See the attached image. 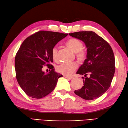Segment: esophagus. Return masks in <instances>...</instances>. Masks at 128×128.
I'll return each mask as SVG.
<instances>
[{"label": "esophagus", "instance_id": "34e87169", "mask_svg": "<svg viewBox=\"0 0 128 128\" xmlns=\"http://www.w3.org/2000/svg\"><path fill=\"white\" fill-rule=\"evenodd\" d=\"M64 76L66 78H67L68 79H72L73 78V76Z\"/></svg>", "mask_w": 128, "mask_h": 128}]
</instances>
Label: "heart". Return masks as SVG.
Segmentation results:
<instances>
[{"mask_svg": "<svg viewBox=\"0 0 128 128\" xmlns=\"http://www.w3.org/2000/svg\"><path fill=\"white\" fill-rule=\"evenodd\" d=\"M66 45L71 50L76 54V57L80 61H84L86 58V54L82 49L83 44L81 40L76 38H70L66 42ZM57 53V48L54 47L52 50V56L55 61H58ZM77 67L78 65L76 62H67L58 65L57 70L58 72L65 76H70L76 70Z\"/></svg>", "mask_w": 128, "mask_h": 128, "instance_id": "heart-1", "label": "heart"}]
</instances>
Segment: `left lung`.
Listing matches in <instances>:
<instances>
[{
    "mask_svg": "<svg viewBox=\"0 0 128 128\" xmlns=\"http://www.w3.org/2000/svg\"><path fill=\"white\" fill-rule=\"evenodd\" d=\"M82 40L86 46V58L76 73L82 77L84 86L75 94L85 100L100 97L110 88L115 72V59L112 49L106 40L93 32L82 31L69 34ZM88 74L89 77H86Z\"/></svg>",
    "mask_w": 128,
    "mask_h": 128,
    "instance_id": "8db88e82",
    "label": "left lung"
}]
</instances>
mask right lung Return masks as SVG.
Returning a JSON list of instances; mask_svg holds the SVG:
<instances>
[{
    "label": "right lung",
    "mask_w": 128,
    "mask_h": 128,
    "mask_svg": "<svg viewBox=\"0 0 128 128\" xmlns=\"http://www.w3.org/2000/svg\"><path fill=\"white\" fill-rule=\"evenodd\" d=\"M68 34L40 31L25 40L15 57L16 79L20 88L30 97L40 99L54 90L58 80L62 76L55 72L52 50ZM51 69L42 70L44 65Z\"/></svg>",
    "instance_id": "obj_1"
}]
</instances>
